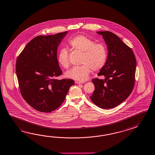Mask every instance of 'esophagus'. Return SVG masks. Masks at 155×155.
<instances>
[{
  "mask_svg": "<svg viewBox=\"0 0 155 155\" xmlns=\"http://www.w3.org/2000/svg\"><path fill=\"white\" fill-rule=\"evenodd\" d=\"M75 83H76V84H82V83H83V82H79V81H76Z\"/></svg>",
  "mask_w": 155,
  "mask_h": 155,
  "instance_id": "obj_1",
  "label": "esophagus"
}]
</instances>
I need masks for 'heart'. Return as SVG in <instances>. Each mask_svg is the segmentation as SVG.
Segmentation results:
<instances>
[{"label":"heart","mask_w":155,"mask_h":155,"mask_svg":"<svg viewBox=\"0 0 155 155\" xmlns=\"http://www.w3.org/2000/svg\"><path fill=\"white\" fill-rule=\"evenodd\" d=\"M69 44L73 49L83 52L81 58L82 65L73 67L65 73L67 77L79 81H84L88 78L92 70L98 71L105 65L107 58V51L105 45L101 43H95L91 38L78 35L71 38ZM58 62L63 68L69 67V51L62 48L58 54Z\"/></svg>","instance_id":"obj_1"}]
</instances>
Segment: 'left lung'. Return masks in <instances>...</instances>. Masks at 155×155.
I'll return each mask as SVG.
<instances>
[{
  "instance_id": "8db88e82",
  "label": "left lung",
  "mask_w": 155,
  "mask_h": 155,
  "mask_svg": "<svg viewBox=\"0 0 155 155\" xmlns=\"http://www.w3.org/2000/svg\"><path fill=\"white\" fill-rule=\"evenodd\" d=\"M107 45L108 57L98 76L92 79L95 89L91 100L103 109L116 107L127 98L134 85L136 60L134 52L120 38L109 31H97Z\"/></svg>"
}]
</instances>
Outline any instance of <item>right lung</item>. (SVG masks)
Wrapping results in <instances>:
<instances>
[{
    "mask_svg": "<svg viewBox=\"0 0 155 155\" xmlns=\"http://www.w3.org/2000/svg\"><path fill=\"white\" fill-rule=\"evenodd\" d=\"M67 33L37 36L18 57L15 69L21 94L39 112L48 113L58 108L74 83L71 79H56L62 73L57 49Z\"/></svg>",
    "mask_w": 155,
    "mask_h": 155,
    "instance_id": "obj_1",
    "label": "right lung"
}]
</instances>
